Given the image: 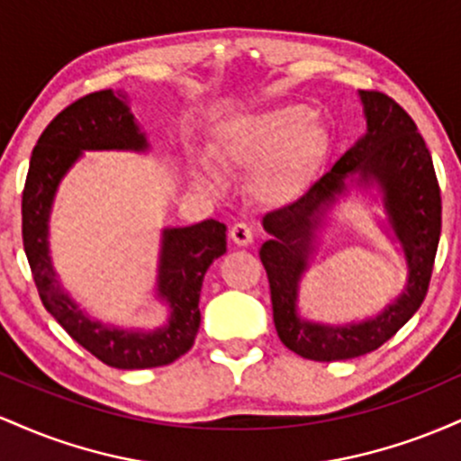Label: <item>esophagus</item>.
I'll return each mask as SVG.
<instances>
[{"label": "esophagus", "mask_w": 461, "mask_h": 461, "mask_svg": "<svg viewBox=\"0 0 461 461\" xmlns=\"http://www.w3.org/2000/svg\"><path fill=\"white\" fill-rule=\"evenodd\" d=\"M230 238L236 242L238 247H245L253 240V227L245 223V221H238V223L231 225Z\"/></svg>", "instance_id": "34e87169"}]
</instances>
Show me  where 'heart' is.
<instances>
[{"label":"heart","instance_id":"obj_1","mask_svg":"<svg viewBox=\"0 0 461 461\" xmlns=\"http://www.w3.org/2000/svg\"><path fill=\"white\" fill-rule=\"evenodd\" d=\"M321 149V131L301 105H279L230 125L221 142L227 167H258L256 190L262 199H282L303 182ZM205 177V176H201Z\"/></svg>","mask_w":461,"mask_h":461}]
</instances>
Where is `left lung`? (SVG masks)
Wrapping results in <instances>:
<instances>
[{
  "instance_id": "8db88e82",
  "label": "left lung",
  "mask_w": 461,
  "mask_h": 461,
  "mask_svg": "<svg viewBox=\"0 0 461 461\" xmlns=\"http://www.w3.org/2000/svg\"><path fill=\"white\" fill-rule=\"evenodd\" d=\"M368 131L330 171L282 208L264 216L271 234L260 249V260L271 285L273 321L279 340L290 351L314 362L359 357L375 351L405 325L429 293L442 230V197L436 168L425 139L411 116L379 91H359ZM357 172L384 190V204L404 247L408 270L406 293L377 320L359 326L330 328L305 323L296 316L298 279L307 267L311 234L321 210L344 192V182Z\"/></svg>"
}]
</instances>
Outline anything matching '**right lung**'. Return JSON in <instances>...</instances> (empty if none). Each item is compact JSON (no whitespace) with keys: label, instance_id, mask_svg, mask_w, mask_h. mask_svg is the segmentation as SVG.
Masks as SVG:
<instances>
[{"label":"right lung","instance_id":"obj_1","mask_svg":"<svg viewBox=\"0 0 461 461\" xmlns=\"http://www.w3.org/2000/svg\"><path fill=\"white\" fill-rule=\"evenodd\" d=\"M145 147V134L136 128L125 95H114L108 88L88 93L58 113L41 134L21 194V236L45 310L99 362L123 370L167 366L190 351L201 322L199 293L203 275L227 249V227L214 219L164 230L158 293L171 308V319L167 327L151 333L108 330L88 319L62 293L47 251V221L58 182L84 149Z\"/></svg>","mask_w":461,"mask_h":461}]
</instances>
